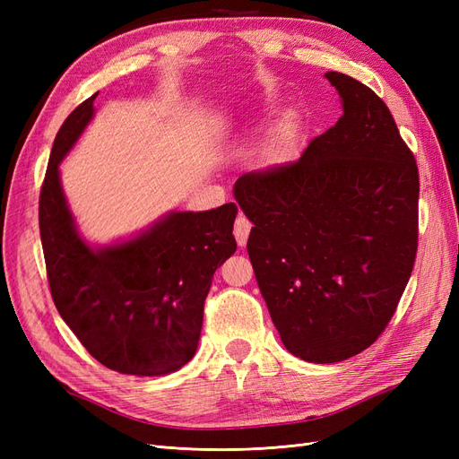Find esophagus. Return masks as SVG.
Listing matches in <instances>:
<instances>
[{"label": "esophagus", "instance_id": "esophagus-1", "mask_svg": "<svg viewBox=\"0 0 459 459\" xmlns=\"http://www.w3.org/2000/svg\"><path fill=\"white\" fill-rule=\"evenodd\" d=\"M251 230H253L251 220L245 218L243 214H239L238 220H235V226H233V235H235V239H238V245H239V247H245V245H247L248 233H251Z\"/></svg>", "mask_w": 459, "mask_h": 459}]
</instances>
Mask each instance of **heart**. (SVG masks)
<instances>
[{"mask_svg":"<svg viewBox=\"0 0 459 459\" xmlns=\"http://www.w3.org/2000/svg\"><path fill=\"white\" fill-rule=\"evenodd\" d=\"M289 147V137L285 132H277L272 140V151L275 155H281V152Z\"/></svg>","mask_w":459,"mask_h":459,"instance_id":"heart-1","label":"heart"}]
</instances>
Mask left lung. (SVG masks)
I'll use <instances>...</instances> for the list:
<instances>
[{
	"label": "left lung",
	"mask_w": 459,
	"mask_h": 459,
	"mask_svg": "<svg viewBox=\"0 0 459 459\" xmlns=\"http://www.w3.org/2000/svg\"><path fill=\"white\" fill-rule=\"evenodd\" d=\"M342 117L297 162L243 174L248 258L285 349L333 364L371 346L418 253L420 174L391 110L362 82L325 73Z\"/></svg>",
	"instance_id": "left-lung-1"
}]
</instances>
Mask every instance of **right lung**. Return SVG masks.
Masks as SVG:
<instances>
[{"mask_svg":"<svg viewBox=\"0 0 459 459\" xmlns=\"http://www.w3.org/2000/svg\"><path fill=\"white\" fill-rule=\"evenodd\" d=\"M95 97L68 115L51 147L39 193L48 281L61 317L97 362L160 377L195 356L212 275L238 248V206L170 212L128 241L88 245L68 211L59 164L93 118Z\"/></svg>","mask_w":459,"mask_h":459,"instance_id":"add662e5","label":"right lung"}]
</instances>
